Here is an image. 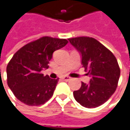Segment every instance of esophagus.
Masks as SVG:
<instances>
[{
    "mask_svg": "<svg viewBox=\"0 0 130 130\" xmlns=\"http://www.w3.org/2000/svg\"><path fill=\"white\" fill-rule=\"evenodd\" d=\"M62 79H63V80H64L65 81H69L70 80H71V78H70V76H67V75H65V76H63V77H62Z\"/></svg>",
    "mask_w": 130,
    "mask_h": 130,
    "instance_id": "34e87169",
    "label": "esophagus"
}]
</instances>
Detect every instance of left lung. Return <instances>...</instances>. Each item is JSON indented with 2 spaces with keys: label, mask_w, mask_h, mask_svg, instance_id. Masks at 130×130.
Masks as SVG:
<instances>
[{
  "label": "left lung",
  "mask_w": 130,
  "mask_h": 130,
  "mask_svg": "<svg viewBox=\"0 0 130 130\" xmlns=\"http://www.w3.org/2000/svg\"><path fill=\"white\" fill-rule=\"evenodd\" d=\"M70 43L81 54V63L91 75L89 84L73 92L77 102L87 108L104 104L115 92L121 70L112 52L96 39L89 37L69 38Z\"/></svg>",
  "instance_id": "1"
}]
</instances>
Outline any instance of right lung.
<instances>
[{
    "label": "right lung",
    "instance_id": "add662e5",
    "mask_svg": "<svg viewBox=\"0 0 130 130\" xmlns=\"http://www.w3.org/2000/svg\"><path fill=\"white\" fill-rule=\"evenodd\" d=\"M67 43L66 39L44 36L14 53L6 67L7 84L19 101L28 106H40L51 98L59 78L44 76L41 71L49 67L53 52Z\"/></svg>",
    "mask_w": 130,
    "mask_h": 130
}]
</instances>
